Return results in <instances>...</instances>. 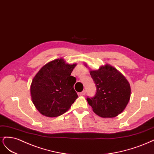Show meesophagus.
Segmentation results:
<instances>
[{"label": "esophagus", "mask_w": 154, "mask_h": 154, "mask_svg": "<svg viewBox=\"0 0 154 154\" xmlns=\"http://www.w3.org/2000/svg\"><path fill=\"white\" fill-rule=\"evenodd\" d=\"M86 94V91L85 90H83L81 93H80V95H82V96H83V95H84Z\"/></svg>", "instance_id": "obj_1"}]
</instances>
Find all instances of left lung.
Wrapping results in <instances>:
<instances>
[{"label": "left lung", "mask_w": 154, "mask_h": 154, "mask_svg": "<svg viewBox=\"0 0 154 154\" xmlns=\"http://www.w3.org/2000/svg\"><path fill=\"white\" fill-rule=\"evenodd\" d=\"M86 66V64H84ZM97 88L95 96L88 98L93 112L102 118H114L125 109L131 98L129 82L116 68L106 64L90 71Z\"/></svg>", "instance_id": "left-lung-1"}]
</instances>
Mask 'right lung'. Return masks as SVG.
Here are the masks:
<instances>
[{
  "instance_id": "add662e5",
  "label": "right lung",
  "mask_w": 154,
  "mask_h": 154,
  "mask_svg": "<svg viewBox=\"0 0 154 154\" xmlns=\"http://www.w3.org/2000/svg\"><path fill=\"white\" fill-rule=\"evenodd\" d=\"M76 63L64 59L47 63L32 79L31 96L37 110L47 117H57L66 112L78 95L73 88L76 78L71 76Z\"/></svg>"
}]
</instances>
